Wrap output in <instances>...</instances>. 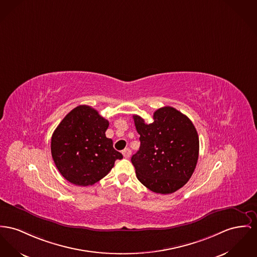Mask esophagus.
Here are the masks:
<instances>
[{
  "instance_id": "34e87169",
  "label": "esophagus",
  "mask_w": 257,
  "mask_h": 257,
  "mask_svg": "<svg viewBox=\"0 0 257 257\" xmlns=\"http://www.w3.org/2000/svg\"><path fill=\"white\" fill-rule=\"evenodd\" d=\"M121 153H122L124 158H126V159H127V158H130V157H131V155H132V151H131V149H130V148H125V149H123V150H122V152H121Z\"/></svg>"
}]
</instances>
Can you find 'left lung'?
I'll use <instances>...</instances> for the list:
<instances>
[{
    "label": "left lung",
    "instance_id": "obj_1",
    "mask_svg": "<svg viewBox=\"0 0 257 257\" xmlns=\"http://www.w3.org/2000/svg\"><path fill=\"white\" fill-rule=\"evenodd\" d=\"M140 147L132 157L137 179L159 194L183 187L195 171L199 158V137L187 116L171 106L155 111L146 123L134 115Z\"/></svg>",
    "mask_w": 257,
    "mask_h": 257
}]
</instances>
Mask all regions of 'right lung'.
<instances>
[{
    "label": "right lung",
    "instance_id": "1",
    "mask_svg": "<svg viewBox=\"0 0 257 257\" xmlns=\"http://www.w3.org/2000/svg\"><path fill=\"white\" fill-rule=\"evenodd\" d=\"M109 121L87 105L74 108L60 121L52 137V156L61 175L72 184L88 186L112 170L122 155L105 132Z\"/></svg>",
    "mask_w": 257,
    "mask_h": 257
}]
</instances>
